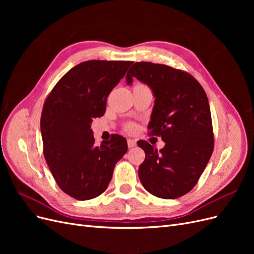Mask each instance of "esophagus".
Masks as SVG:
<instances>
[{
    "mask_svg": "<svg viewBox=\"0 0 254 254\" xmlns=\"http://www.w3.org/2000/svg\"><path fill=\"white\" fill-rule=\"evenodd\" d=\"M127 144H128V147L129 148H132L134 146H136V141L135 140H131V139H128L127 140Z\"/></svg>",
    "mask_w": 254,
    "mask_h": 254,
    "instance_id": "obj_1",
    "label": "esophagus"
}]
</instances>
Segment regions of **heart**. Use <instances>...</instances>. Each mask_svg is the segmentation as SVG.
Listing matches in <instances>:
<instances>
[{
  "label": "heart",
  "instance_id": "heart-1",
  "mask_svg": "<svg viewBox=\"0 0 254 254\" xmlns=\"http://www.w3.org/2000/svg\"><path fill=\"white\" fill-rule=\"evenodd\" d=\"M127 128L130 130V129H132V128H133V126H132V125H128V127H127Z\"/></svg>",
  "mask_w": 254,
  "mask_h": 254
}]
</instances>
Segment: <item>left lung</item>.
Listing matches in <instances>:
<instances>
[{
    "label": "left lung",
    "mask_w": 254,
    "mask_h": 254,
    "mask_svg": "<svg viewBox=\"0 0 254 254\" xmlns=\"http://www.w3.org/2000/svg\"><path fill=\"white\" fill-rule=\"evenodd\" d=\"M147 84L155 96L149 134L161 135L165 146L158 151L146 141L139 178L145 190L163 199L179 198L195 187L209 162L214 135L209 101L190 74L165 64L135 63L126 75Z\"/></svg>",
    "instance_id": "obj_1"
}]
</instances>
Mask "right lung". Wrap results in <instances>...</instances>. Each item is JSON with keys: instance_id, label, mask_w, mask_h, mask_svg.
Segmentation results:
<instances>
[{"instance_id": "right-lung-1", "label": "right lung", "mask_w": 254, "mask_h": 254, "mask_svg": "<svg viewBox=\"0 0 254 254\" xmlns=\"http://www.w3.org/2000/svg\"><path fill=\"white\" fill-rule=\"evenodd\" d=\"M132 61L88 60L75 65L45 99L40 128L43 153L54 179L65 194L89 200L108 188L128 146L115 134L94 144L92 121L106 111L107 97Z\"/></svg>"}]
</instances>
